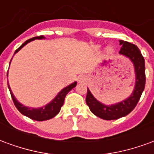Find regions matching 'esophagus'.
Segmentation results:
<instances>
[{"instance_id":"34e87169","label":"esophagus","mask_w":154,"mask_h":154,"mask_svg":"<svg viewBox=\"0 0 154 154\" xmlns=\"http://www.w3.org/2000/svg\"><path fill=\"white\" fill-rule=\"evenodd\" d=\"M77 81H78V82H84L86 81V76L85 75H80L79 77H77Z\"/></svg>"}]
</instances>
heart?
<instances>
[{"mask_svg":"<svg viewBox=\"0 0 154 154\" xmlns=\"http://www.w3.org/2000/svg\"><path fill=\"white\" fill-rule=\"evenodd\" d=\"M106 50L108 53H110V52H112V51H113V49H112V48L111 47H108L106 48Z\"/></svg>","mask_w":154,"mask_h":154,"instance_id":"b5f03b06","label":"heart"}]
</instances>
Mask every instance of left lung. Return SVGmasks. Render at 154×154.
Segmentation results:
<instances>
[{"label": "left lung", "instance_id": "left-lung-1", "mask_svg": "<svg viewBox=\"0 0 154 154\" xmlns=\"http://www.w3.org/2000/svg\"><path fill=\"white\" fill-rule=\"evenodd\" d=\"M119 44L121 48L119 54L129 58L134 67L135 85L131 95L118 103L106 105L97 100L87 88L86 102L90 110L97 117L106 120L119 119L130 113L139 102L145 87V62L139 48L124 40H119Z\"/></svg>", "mask_w": 154, "mask_h": 154}]
</instances>
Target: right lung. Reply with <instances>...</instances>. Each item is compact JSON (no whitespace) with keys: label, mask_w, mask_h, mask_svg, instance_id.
<instances>
[{"label":"right lung","mask_w":154,"mask_h":154,"mask_svg":"<svg viewBox=\"0 0 154 154\" xmlns=\"http://www.w3.org/2000/svg\"><path fill=\"white\" fill-rule=\"evenodd\" d=\"M43 38H45L44 35L42 36H37V37H34V38H29L28 40H26L23 44H21L20 47L15 50V54L16 53H18L19 51L22 48L24 47L25 45L31 42V41H34L35 39H43ZM12 60V58H11ZM11 62H10V64H11ZM7 77H8V72H7ZM77 86V82H74L70 85H68L67 87H64L63 89L62 90L57 93V95L56 97H54L53 100H51L49 103H48L47 105H45L44 106L38 107V108H30V107L25 106L24 105H22L20 102H19L18 100H16V98L14 96V94L12 93V91L11 89V87L9 85L8 82V88L10 90V92H11V95L12 100L14 101V104H15V107L17 108V110L24 116H27L30 119H34V120H37V121H44V120H47V119H52L54 118V116H57V114L59 113V111L61 110V107L63 106V105L64 103V100H65V97L67 96V94L70 91L72 88Z\"/></svg>","instance_id":"1"}]
</instances>
